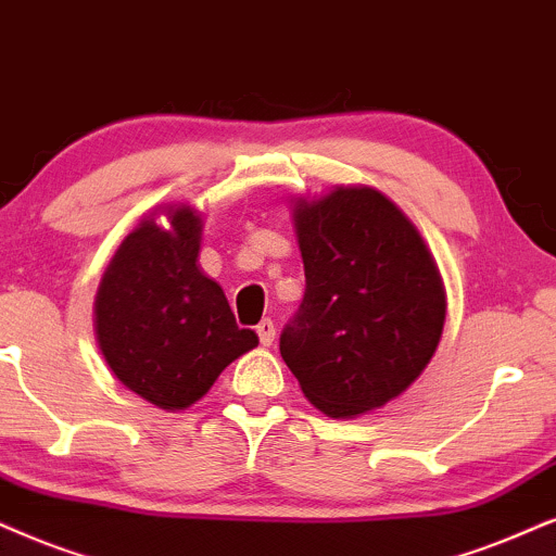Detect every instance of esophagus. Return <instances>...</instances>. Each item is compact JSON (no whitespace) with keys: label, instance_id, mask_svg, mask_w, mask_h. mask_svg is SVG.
I'll return each mask as SVG.
<instances>
[{"label":"esophagus","instance_id":"1","mask_svg":"<svg viewBox=\"0 0 556 556\" xmlns=\"http://www.w3.org/2000/svg\"><path fill=\"white\" fill-rule=\"evenodd\" d=\"M256 333H258V341H262V346H271L274 336H277V326H274V320L264 318V320L256 326Z\"/></svg>","mask_w":556,"mask_h":556}]
</instances>
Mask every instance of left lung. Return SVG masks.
I'll list each match as a JSON object with an SVG mask.
<instances>
[{"label": "left lung", "instance_id": "obj_1", "mask_svg": "<svg viewBox=\"0 0 556 556\" xmlns=\"http://www.w3.org/2000/svg\"><path fill=\"white\" fill-rule=\"evenodd\" d=\"M305 300L279 339L302 395L359 418L403 395L439 349L446 290L410 217L367 185L294 197Z\"/></svg>", "mask_w": 556, "mask_h": 556}]
</instances>
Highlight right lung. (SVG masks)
<instances>
[{
  "label": "right lung",
  "instance_id": "right-lung-1",
  "mask_svg": "<svg viewBox=\"0 0 556 556\" xmlns=\"http://www.w3.org/2000/svg\"><path fill=\"white\" fill-rule=\"evenodd\" d=\"M200 243V210L161 205L123 238L97 287L94 336L104 362L161 410L194 405L258 343L254 330L238 328L223 287L197 266Z\"/></svg>",
  "mask_w": 556,
  "mask_h": 556
}]
</instances>
